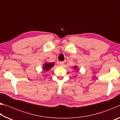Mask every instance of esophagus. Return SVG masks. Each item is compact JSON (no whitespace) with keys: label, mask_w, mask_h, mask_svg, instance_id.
Instances as JSON below:
<instances>
[{"label":"esophagus","mask_w":120,"mask_h":120,"mask_svg":"<svg viewBox=\"0 0 120 120\" xmlns=\"http://www.w3.org/2000/svg\"><path fill=\"white\" fill-rule=\"evenodd\" d=\"M64 62H60V64H59V65L60 66H63L64 65Z\"/></svg>","instance_id":"esophagus-1"}]
</instances>
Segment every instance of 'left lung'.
Instances as JSON below:
<instances>
[{"instance_id":"1","label":"left lung","mask_w":120,"mask_h":120,"mask_svg":"<svg viewBox=\"0 0 120 120\" xmlns=\"http://www.w3.org/2000/svg\"><path fill=\"white\" fill-rule=\"evenodd\" d=\"M74 68H75L76 69H77V67H76V66H75V67H74Z\"/></svg>"}]
</instances>
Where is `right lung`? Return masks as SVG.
Returning a JSON list of instances; mask_svg holds the SVG:
<instances>
[{
	"label": "right lung",
	"instance_id": "obj_1",
	"mask_svg": "<svg viewBox=\"0 0 120 120\" xmlns=\"http://www.w3.org/2000/svg\"><path fill=\"white\" fill-rule=\"evenodd\" d=\"M53 66H54V63L53 62H52V63H45L44 64L43 66L44 70L47 71V70L50 69L51 68L53 67Z\"/></svg>",
	"mask_w": 120,
	"mask_h": 120
}]
</instances>
